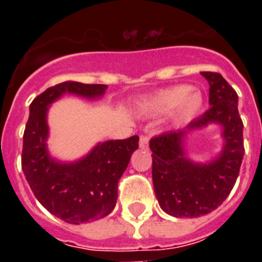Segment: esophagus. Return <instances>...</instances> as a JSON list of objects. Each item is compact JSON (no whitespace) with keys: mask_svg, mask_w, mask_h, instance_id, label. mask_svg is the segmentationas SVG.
<instances>
[{"mask_svg":"<svg viewBox=\"0 0 262 262\" xmlns=\"http://www.w3.org/2000/svg\"><path fill=\"white\" fill-rule=\"evenodd\" d=\"M148 143H149V137L148 136H141L140 137L139 145L141 149H148Z\"/></svg>","mask_w":262,"mask_h":262,"instance_id":"34e87169","label":"esophagus"}]
</instances>
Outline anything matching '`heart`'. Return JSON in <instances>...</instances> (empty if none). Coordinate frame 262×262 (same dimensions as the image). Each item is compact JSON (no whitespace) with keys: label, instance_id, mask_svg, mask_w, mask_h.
Listing matches in <instances>:
<instances>
[{"label":"heart","instance_id":"heart-1","mask_svg":"<svg viewBox=\"0 0 262 262\" xmlns=\"http://www.w3.org/2000/svg\"><path fill=\"white\" fill-rule=\"evenodd\" d=\"M204 99L199 91H193L189 84H179L166 88L151 98L143 99L140 103V110L145 115H162L172 112L175 123L190 121L203 110Z\"/></svg>","mask_w":262,"mask_h":262}]
</instances>
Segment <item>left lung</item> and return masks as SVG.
<instances>
[{"label": "left lung", "instance_id": "8db88e82", "mask_svg": "<svg viewBox=\"0 0 262 262\" xmlns=\"http://www.w3.org/2000/svg\"><path fill=\"white\" fill-rule=\"evenodd\" d=\"M201 75L209 84L211 107L185 130L166 132L149 141L156 199L160 208L175 217H199L219 207L235 185L244 159V123L235 90L220 73ZM209 123L222 125L225 147L209 164H194L184 155L183 139Z\"/></svg>", "mask_w": 262, "mask_h": 262}]
</instances>
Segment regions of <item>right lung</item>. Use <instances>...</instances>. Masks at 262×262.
Segmentation results:
<instances>
[{
  "label": "right lung",
  "instance_id": "1",
  "mask_svg": "<svg viewBox=\"0 0 262 262\" xmlns=\"http://www.w3.org/2000/svg\"><path fill=\"white\" fill-rule=\"evenodd\" d=\"M106 88L104 84L65 81L47 88L30 104V118L23 136V172L39 203L67 223L94 222L114 209L118 181L132 154L139 148V136L99 143L83 159L62 163L47 151V111L67 92L96 99Z\"/></svg>",
  "mask_w": 262,
  "mask_h": 262
}]
</instances>
